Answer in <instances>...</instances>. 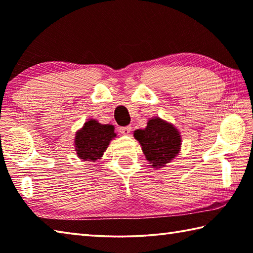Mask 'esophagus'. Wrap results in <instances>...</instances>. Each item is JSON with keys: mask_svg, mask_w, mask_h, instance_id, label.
I'll return each instance as SVG.
<instances>
[{"mask_svg": "<svg viewBox=\"0 0 253 253\" xmlns=\"http://www.w3.org/2000/svg\"><path fill=\"white\" fill-rule=\"evenodd\" d=\"M120 132H121V133H122L123 135H127V134H130V132H131V126H122V127H120Z\"/></svg>", "mask_w": 253, "mask_h": 253, "instance_id": "34e87169", "label": "esophagus"}]
</instances>
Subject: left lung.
<instances>
[{"mask_svg": "<svg viewBox=\"0 0 253 253\" xmlns=\"http://www.w3.org/2000/svg\"><path fill=\"white\" fill-rule=\"evenodd\" d=\"M133 136L139 141L145 159L154 169H161L174 160L182 144L179 130L159 117L149 119L147 126L135 130Z\"/></svg>", "mask_w": 253, "mask_h": 253, "instance_id": "left-lung-1", "label": "left lung"}]
</instances>
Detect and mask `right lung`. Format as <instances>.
Returning a JSON list of instances; mask_svg holds the SVG:
<instances>
[{
	"instance_id": "1",
	"label": "right lung",
	"mask_w": 253,
	"mask_h": 253,
	"mask_svg": "<svg viewBox=\"0 0 253 253\" xmlns=\"http://www.w3.org/2000/svg\"><path fill=\"white\" fill-rule=\"evenodd\" d=\"M117 138L114 126L90 119L75 132L74 149L82 161L95 162L103 157L111 140Z\"/></svg>"
}]
</instances>
